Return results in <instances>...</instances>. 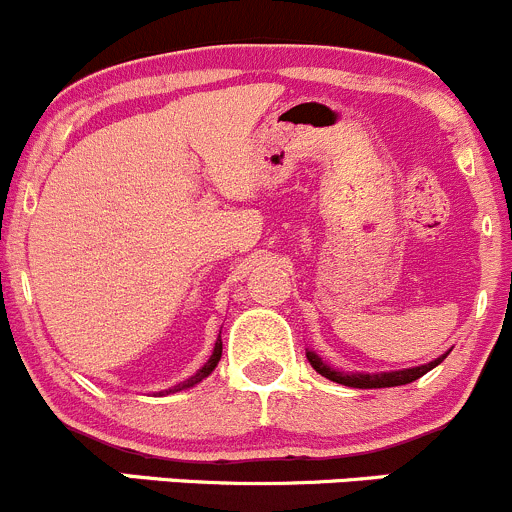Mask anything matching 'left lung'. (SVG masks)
Returning <instances> with one entry per match:
<instances>
[{"instance_id": "obj_1", "label": "left lung", "mask_w": 512, "mask_h": 512, "mask_svg": "<svg viewBox=\"0 0 512 512\" xmlns=\"http://www.w3.org/2000/svg\"><path fill=\"white\" fill-rule=\"evenodd\" d=\"M307 359H309V364L319 371V374L327 376V379H332V381H337V384L352 386V389H386V386H404V384H411V381L421 379V376L428 374L433 366L441 364V361L446 359V354L438 356V359L431 361V364L414 366V369L389 371V374H344V371L329 369V366L324 364V361L319 359L314 352H307Z\"/></svg>"}]
</instances>
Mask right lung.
I'll return each mask as SVG.
<instances>
[{
    "mask_svg": "<svg viewBox=\"0 0 512 512\" xmlns=\"http://www.w3.org/2000/svg\"><path fill=\"white\" fill-rule=\"evenodd\" d=\"M220 356H223V339L218 337V342H215V349H213V356H210V359L205 361L203 369H200L195 376H190L188 381H183V384H178V386H173V389H170V391H165V394H175V391H180V389H190V386H195V384H198V381H203L205 376H208L210 371H213L215 366H218Z\"/></svg>",
    "mask_w": 512,
    "mask_h": 512,
    "instance_id": "obj_1",
    "label": "right lung"
}]
</instances>
